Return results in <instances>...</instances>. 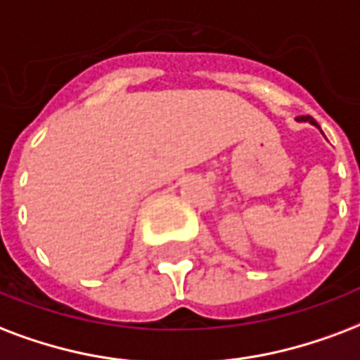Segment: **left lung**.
<instances>
[{"label":"left lung","instance_id":"1","mask_svg":"<svg viewBox=\"0 0 360 360\" xmlns=\"http://www.w3.org/2000/svg\"><path fill=\"white\" fill-rule=\"evenodd\" d=\"M298 120H304V122H309V124H315V126H317V122H315V120L311 119L309 115H306V117H298Z\"/></svg>","mask_w":360,"mask_h":360}]
</instances>
